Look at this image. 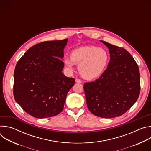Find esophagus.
Masks as SVG:
<instances>
[{"instance_id": "34e87169", "label": "esophagus", "mask_w": 151, "mask_h": 151, "mask_svg": "<svg viewBox=\"0 0 151 151\" xmlns=\"http://www.w3.org/2000/svg\"><path fill=\"white\" fill-rule=\"evenodd\" d=\"M75 81H76V82H77V83H82V81H81L80 79H79V78H76V79H75Z\"/></svg>"}]
</instances>
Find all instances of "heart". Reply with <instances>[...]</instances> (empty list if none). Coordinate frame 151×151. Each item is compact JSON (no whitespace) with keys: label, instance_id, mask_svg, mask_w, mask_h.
<instances>
[{"label":"heart","instance_id":"heart-1","mask_svg":"<svg viewBox=\"0 0 151 151\" xmlns=\"http://www.w3.org/2000/svg\"><path fill=\"white\" fill-rule=\"evenodd\" d=\"M109 60V55L104 49L96 46H84L73 50L70 58L64 57L63 61L70 69L73 64L79 66L81 76L91 80L100 77L104 72Z\"/></svg>","mask_w":151,"mask_h":151}]
</instances>
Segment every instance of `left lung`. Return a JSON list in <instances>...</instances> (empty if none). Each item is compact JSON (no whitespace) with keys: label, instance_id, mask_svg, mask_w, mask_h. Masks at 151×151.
I'll use <instances>...</instances> for the list:
<instances>
[{"label":"left lung","instance_id":"8db88e82","mask_svg":"<svg viewBox=\"0 0 151 151\" xmlns=\"http://www.w3.org/2000/svg\"><path fill=\"white\" fill-rule=\"evenodd\" d=\"M101 42L109 50L108 66L99 79L84 83L83 89L89 111L99 117L112 118L124 114L138 99L140 72L126 50Z\"/></svg>","mask_w":151,"mask_h":151}]
</instances>
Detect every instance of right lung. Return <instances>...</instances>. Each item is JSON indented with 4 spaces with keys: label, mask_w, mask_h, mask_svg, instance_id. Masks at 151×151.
Returning <instances> with one entry per match:
<instances>
[{
    "label": "right lung",
    "mask_w": 151,
    "mask_h": 151,
    "mask_svg": "<svg viewBox=\"0 0 151 151\" xmlns=\"http://www.w3.org/2000/svg\"><path fill=\"white\" fill-rule=\"evenodd\" d=\"M68 39L45 41L20 58L14 70V97L26 113L36 118L59 114L67 94L75 84L73 78L62 73L63 50Z\"/></svg>",
    "instance_id": "right-lung-1"
}]
</instances>
